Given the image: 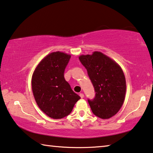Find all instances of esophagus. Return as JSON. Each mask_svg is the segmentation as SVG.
<instances>
[{
    "label": "esophagus",
    "instance_id": "obj_1",
    "mask_svg": "<svg viewBox=\"0 0 153 153\" xmlns=\"http://www.w3.org/2000/svg\"><path fill=\"white\" fill-rule=\"evenodd\" d=\"M79 96H80L81 98H83V97H84V95L83 93H79Z\"/></svg>",
    "mask_w": 153,
    "mask_h": 153
}]
</instances>
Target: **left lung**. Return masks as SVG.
I'll use <instances>...</instances> for the list:
<instances>
[{"instance_id": "obj_1", "label": "left lung", "mask_w": 153, "mask_h": 153, "mask_svg": "<svg viewBox=\"0 0 153 153\" xmlns=\"http://www.w3.org/2000/svg\"><path fill=\"white\" fill-rule=\"evenodd\" d=\"M79 60L87 71L95 95L88 99L92 112L102 119L115 115L123 105L126 95V79L115 61L101 52L82 55Z\"/></svg>"}]
</instances>
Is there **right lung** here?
Returning <instances> with one entry per match:
<instances>
[{
    "label": "right lung",
    "mask_w": 153,
    "mask_h": 153,
    "mask_svg": "<svg viewBox=\"0 0 153 153\" xmlns=\"http://www.w3.org/2000/svg\"><path fill=\"white\" fill-rule=\"evenodd\" d=\"M70 58V55L63 52L49 53L38 64L32 76L31 86L36 103L53 119L69 115L80 99L64 77Z\"/></svg>",
    "instance_id": "obj_1"
}]
</instances>
